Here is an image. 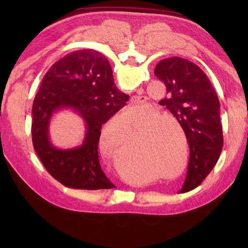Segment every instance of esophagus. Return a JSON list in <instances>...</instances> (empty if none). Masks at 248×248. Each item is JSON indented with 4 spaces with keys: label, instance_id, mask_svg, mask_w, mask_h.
I'll list each match as a JSON object with an SVG mask.
<instances>
[{
    "label": "esophagus",
    "instance_id": "obj_1",
    "mask_svg": "<svg viewBox=\"0 0 248 248\" xmlns=\"http://www.w3.org/2000/svg\"><path fill=\"white\" fill-rule=\"evenodd\" d=\"M144 102H145V98L143 96H133L132 98H131V105H132V107H135V105H140Z\"/></svg>",
    "mask_w": 248,
    "mask_h": 248
}]
</instances>
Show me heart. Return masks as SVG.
Masks as SVG:
<instances>
[{
    "instance_id": "heart-1",
    "label": "heart",
    "mask_w": 248,
    "mask_h": 248,
    "mask_svg": "<svg viewBox=\"0 0 248 248\" xmlns=\"http://www.w3.org/2000/svg\"><path fill=\"white\" fill-rule=\"evenodd\" d=\"M141 81V76L136 75L131 80V83L138 84ZM128 112H135L134 108H130ZM157 118L154 117L150 113L125 116L121 113L114 120L108 124L107 130L101 135V145L105 149L110 150V155L115 159L121 157L128 150L129 139L133 140L136 133V138L132 147L133 154L131 155V161L143 160L148 163H154L163 172H171L176 170L180 163L181 151L178 148L176 136L170 133V129L176 130L182 135L184 140V154L181 164L176 170L175 175L180 176L186 170L188 161V146L187 138L184 131L176 124L167 123V121H154ZM127 124L128 131L124 124V120ZM129 170V166H124Z\"/></svg>"
}]
</instances>
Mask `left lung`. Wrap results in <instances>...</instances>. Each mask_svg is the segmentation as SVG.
I'll return each mask as SVG.
<instances>
[{"label": "left lung", "mask_w": 248, "mask_h": 248, "mask_svg": "<svg viewBox=\"0 0 248 248\" xmlns=\"http://www.w3.org/2000/svg\"><path fill=\"white\" fill-rule=\"evenodd\" d=\"M155 75L166 86L167 96L159 103L173 115L187 138V171L179 191L186 193L211 172L222 152L218 97L205 73L186 59L173 56L161 61Z\"/></svg>", "instance_id": "obj_1"}]
</instances>
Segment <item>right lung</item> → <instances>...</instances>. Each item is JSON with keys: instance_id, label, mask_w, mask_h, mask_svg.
Returning a JSON list of instances; mask_svg holds the SVG:
<instances>
[{"instance_id": "1", "label": "right lung", "mask_w": 248, "mask_h": 248, "mask_svg": "<svg viewBox=\"0 0 248 248\" xmlns=\"http://www.w3.org/2000/svg\"><path fill=\"white\" fill-rule=\"evenodd\" d=\"M128 100L115 85L108 61L99 52L78 50L57 61L46 73L31 109L34 149L50 175L67 187H115L100 165L98 145L102 124ZM62 109L72 110L86 124L80 146L61 150L50 143V120Z\"/></svg>"}]
</instances>
